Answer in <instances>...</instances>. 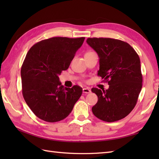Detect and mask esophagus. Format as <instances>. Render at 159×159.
Returning a JSON list of instances; mask_svg holds the SVG:
<instances>
[{"label": "esophagus", "mask_w": 159, "mask_h": 159, "mask_svg": "<svg viewBox=\"0 0 159 159\" xmlns=\"http://www.w3.org/2000/svg\"><path fill=\"white\" fill-rule=\"evenodd\" d=\"M83 93H85V94L89 93H91V89L89 88V87H86V88H83Z\"/></svg>", "instance_id": "34e87169"}]
</instances>
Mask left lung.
I'll return each mask as SVG.
<instances>
[{
	"mask_svg": "<svg viewBox=\"0 0 159 159\" xmlns=\"http://www.w3.org/2000/svg\"><path fill=\"white\" fill-rule=\"evenodd\" d=\"M87 43L99 57L98 75L109 85L106 90L92 89L98 96L92 112L107 122L123 119L135 107L142 87L139 57L121 40L93 38L87 39Z\"/></svg>",
	"mask_w": 159,
	"mask_h": 159,
	"instance_id": "obj_1",
	"label": "left lung"
}]
</instances>
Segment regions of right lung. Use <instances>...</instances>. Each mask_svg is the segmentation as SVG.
Returning <instances> with one entry per match:
<instances>
[{
    "label": "right lung",
    "mask_w": 159,
    "mask_h": 159,
    "mask_svg": "<svg viewBox=\"0 0 159 159\" xmlns=\"http://www.w3.org/2000/svg\"><path fill=\"white\" fill-rule=\"evenodd\" d=\"M84 40L63 37L43 39L26 54L21 67L22 95L39 119L48 122L65 119L81 96V87H64L59 75L68 68Z\"/></svg>",
    "instance_id": "add662e5"
}]
</instances>
